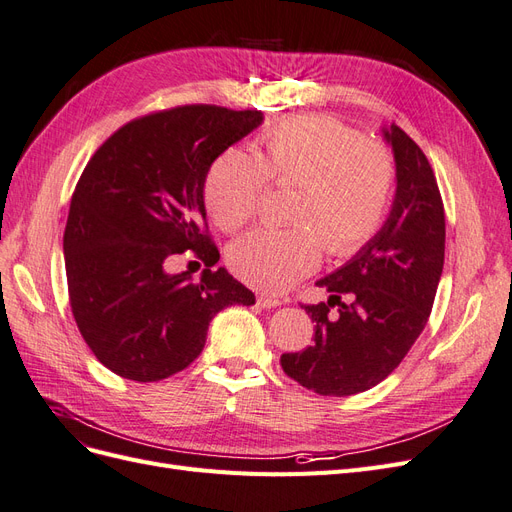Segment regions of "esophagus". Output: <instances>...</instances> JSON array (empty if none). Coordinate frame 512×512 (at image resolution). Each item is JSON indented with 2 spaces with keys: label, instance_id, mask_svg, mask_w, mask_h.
<instances>
[{
  "label": "esophagus",
  "instance_id": "1",
  "mask_svg": "<svg viewBox=\"0 0 512 512\" xmlns=\"http://www.w3.org/2000/svg\"><path fill=\"white\" fill-rule=\"evenodd\" d=\"M258 305L271 309V307H280L282 301L277 297H271V294H258Z\"/></svg>",
  "mask_w": 512,
  "mask_h": 512
}]
</instances>
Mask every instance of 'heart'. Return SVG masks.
Listing matches in <instances>:
<instances>
[{
    "label": "heart",
    "mask_w": 512,
    "mask_h": 512,
    "mask_svg": "<svg viewBox=\"0 0 512 512\" xmlns=\"http://www.w3.org/2000/svg\"><path fill=\"white\" fill-rule=\"evenodd\" d=\"M297 185L290 228H256L228 254L243 282L280 292L312 273L322 256L359 252L376 237L395 192V162L384 145L344 123L297 115L267 128L260 153L230 147L209 166L205 205L222 230L254 218L267 181Z\"/></svg>",
    "instance_id": "obj_1"
}]
</instances>
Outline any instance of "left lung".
<instances>
[{
  "instance_id": "1",
  "label": "left lung",
  "mask_w": 512,
  "mask_h": 512,
  "mask_svg": "<svg viewBox=\"0 0 512 512\" xmlns=\"http://www.w3.org/2000/svg\"><path fill=\"white\" fill-rule=\"evenodd\" d=\"M382 132L397 177L389 218L344 267L316 282L327 303L301 305L314 322L312 346L282 354L286 374L318 395L363 393L404 361L444 267V205L431 164L401 128Z\"/></svg>"
}]
</instances>
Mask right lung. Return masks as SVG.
<instances>
[{
	"instance_id": "1",
	"label": "right lung",
	"mask_w": 512,
	"mask_h": 512,
	"mask_svg": "<svg viewBox=\"0 0 512 512\" xmlns=\"http://www.w3.org/2000/svg\"><path fill=\"white\" fill-rule=\"evenodd\" d=\"M262 123L260 111L190 104L138 117L94 153L76 183L64 232L72 316L113 374L158 382L203 352L213 316L256 297L224 267L207 235L213 160ZM192 251L198 283L165 265Z\"/></svg>"
}]
</instances>
